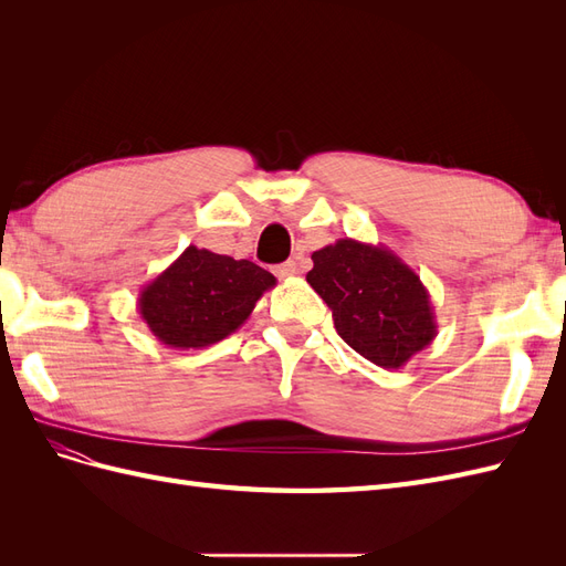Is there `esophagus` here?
Segmentation results:
<instances>
[{
  "label": "esophagus",
  "instance_id": "obj_1",
  "mask_svg": "<svg viewBox=\"0 0 566 566\" xmlns=\"http://www.w3.org/2000/svg\"><path fill=\"white\" fill-rule=\"evenodd\" d=\"M276 273L281 279H293L295 273H297V262L295 260H287L285 264H281L279 269H276Z\"/></svg>",
  "mask_w": 566,
  "mask_h": 566
}]
</instances>
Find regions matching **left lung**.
I'll use <instances>...</instances> for the list:
<instances>
[{"label": "left lung", "mask_w": 566, "mask_h": 566, "mask_svg": "<svg viewBox=\"0 0 566 566\" xmlns=\"http://www.w3.org/2000/svg\"><path fill=\"white\" fill-rule=\"evenodd\" d=\"M312 260L306 283L331 306L337 335L370 364L397 370L432 345L437 318L430 293L399 254L339 238Z\"/></svg>", "instance_id": "obj_1"}]
</instances>
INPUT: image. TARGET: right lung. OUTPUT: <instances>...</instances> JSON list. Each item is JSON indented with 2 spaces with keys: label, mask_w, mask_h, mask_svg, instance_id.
Wrapping results in <instances>:
<instances>
[{
  "label": "right lung",
  "mask_w": 566,
  "mask_h": 566,
  "mask_svg": "<svg viewBox=\"0 0 566 566\" xmlns=\"http://www.w3.org/2000/svg\"><path fill=\"white\" fill-rule=\"evenodd\" d=\"M276 279L250 260L188 245L139 293V314L163 345L202 349L250 318Z\"/></svg>",
  "instance_id": "add662e5"
}]
</instances>
